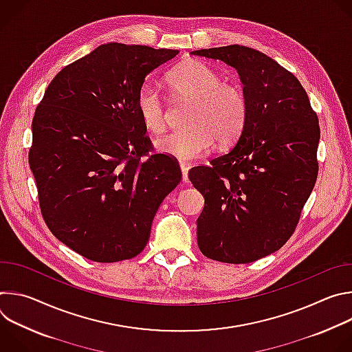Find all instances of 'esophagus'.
Instances as JSON below:
<instances>
[{
  "instance_id": "esophagus-1",
  "label": "esophagus",
  "mask_w": 352,
  "mask_h": 352,
  "mask_svg": "<svg viewBox=\"0 0 352 352\" xmlns=\"http://www.w3.org/2000/svg\"><path fill=\"white\" fill-rule=\"evenodd\" d=\"M181 174H182V181L188 182V171H189V166L186 164H181Z\"/></svg>"
}]
</instances>
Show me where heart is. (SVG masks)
Instances as JSON below:
<instances>
[{
	"mask_svg": "<svg viewBox=\"0 0 352 352\" xmlns=\"http://www.w3.org/2000/svg\"><path fill=\"white\" fill-rule=\"evenodd\" d=\"M174 93L193 102L189 128L159 138L155 144L162 153L179 162H192L206 155L214 143L230 144L242 133L248 120L245 94L208 64L185 61L168 75ZM136 110L143 125L160 133L167 125V113L160 91L152 82H143L136 94Z\"/></svg>",
	"mask_w": 352,
	"mask_h": 352,
	"instance_id": "heart-1",
	"label": "heart"
}]
</instances>
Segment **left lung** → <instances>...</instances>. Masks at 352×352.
I'll return each instance as SVG.
<instances>
[{"label": "left lung", "mask_w": 352, "mask_h": 352, "mask_svg": "<svg viewBox=\"0 0 352 352\" xmlns=\"http://www.w3.org/2000/svg\"><path fill=\"white\" fill-rule=\"evenodd\" d=\"M190 54L235 68L248 103L230 152L188 173L205 197L197 246L213 261L255 262L295 231L318 178L319 120L299 80L258 50L232 44Z\"/></svg>", "instance_id": "obj_1"}]
</instances>
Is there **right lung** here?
<instances>
[{"instance_id":"1","label":"right lung","mask_w":352,"mask_h":352,"mask_svg":"<svg viewBox=\"0 0 352 352\" xmlns=\"http://www.w3.org/2000/svg\"><path fill=\"white\" fill-rule=\"evenodd\" d=\"M178 50L107 43L63 68L36 109L29 150L43 219L83 258L113 263L144 249L175 159L153 153L136 110L144 78Z\"/></svg>"}]
</instances>
